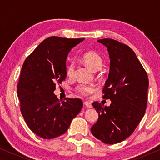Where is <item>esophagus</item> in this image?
Here are the masks:
<instances>
[{"label": "esophagus", "mask_w": 160, "mask_h": 160, "mask_svg": "<svg viewBox=\"0 0 160 160\" xmlns=\"http://www.w3.org/2000/svg\"><path fill=\"white\" fill-rule=\"evenodd\" d=\"M84 104L85 106L87 107V108H92V103L90 102L86 101V102H84Z\"/></svg>", "instance_id": "34e87169"}]
</instances>
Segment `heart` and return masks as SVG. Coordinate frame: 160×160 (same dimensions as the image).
Masks as SVG:
<instances>
[{
	"mask_svg": "<svg viewBox=\"0 0 160 160\" xmlns=\"http://www.w3.org/2000/svg\"><path fill=\"white\" fill-rule=\"evenodd\" d=\"M83 61L90 67L94 71H98L101 68L102 65V59L99 54L95 52H88L83 55ZM75 64L71 62L67 68V74L69 76H72L74 73ZM75 91L83 96L90 95L95 91V86L89 84H79L76 87Z\"/></svg>",
	"mask_w": 160,
	"mask_h": 160,
	"instance_id": "1",
	"label": "heart"
}]
</instances>
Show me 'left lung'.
<instances>
[{"label": "left lung", "mask_w": 160, "mask_h": 160, "mask_svg": "<svg viewBox=\"0 0 160 160\" xmlns=\"http://www.w3.org/2000/svg\"><path fill=\"white\" fill-rule=\"evenodd\" d=\"M98 41L107 47L110 58L102 98L110 99L111 103L105 106L98 101L93 102L99 117L91 132L105 143L114 144L128 138L143 119L147 105L148 78L128 46L111 38Z\"/></svg>", "instance_id": "left-lung-1"}]
</instances>
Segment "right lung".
I'll use <instances>...</instances> for the list:
<instances>
[{
    "label": "right lung",
    "instance_id": "obj_1",
    "mask_svg": "<svg viewBox=\"0 0 160 160\" xmlns=\"http://www.w3.org/2000/svg\"><path fill=\"white\" fill-rule=\"evenodd\" d=\"M84 39L49 37L23 63L17 84L20 111L28 126L39 137L52 139L64 134L82 110V100L66 98L61 101L54 91L56 84L66 78L69 52Z\"/></svg>",
    "mask_w": 160,
    "mask_h": 160
}]
</instances>
